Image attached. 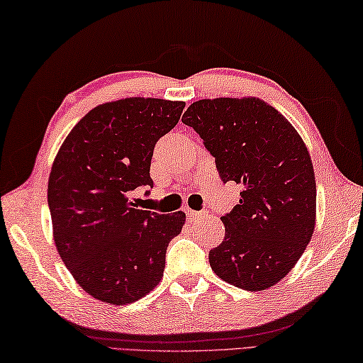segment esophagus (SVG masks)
<instances>
[{
	"mask_svg": "<svg viewBox=\"0 0 363 363\" xmlns=\"http://www.w3.org/2000/svg\"><path fill=\"white\" fill-rule=\"evenodd\" d=\"M186 214H188L189 220H197V219H201V218H205L208 213H206V211H194V210H191V208H186Z\"/></svg>",
	"mask_w": 363,
	"mask_h": 363,
	"instance_id": "esophagus-1",
	"label": "esophagus"
}]
</instances>
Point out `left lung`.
<instances>
[{"mask_svg":"<svg viewBox=\"0 0 363 363\" xmlns=\"http://www.w3.org/2000/svg\"><path fill=\"white\" fill-rule=\"evenodd\" d=\"M240 203L220 218L225 238L210 250L219 279L247 291L279 284L312 240L316 183L307 145L293 125L257 97L203 99L184 111Z\"/></svg>","mask_w":363,"mask_h":363,"instance_id":"1","label":"left lung"}]
</instances>
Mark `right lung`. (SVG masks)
I'll return each mask as SVG.
<instances>
[{
	"mask_svg": "<svg viewBox=\"0 0 363 363\" xmlns=\"http://www.w3.org/2000/svg\"><path fill=\"white\" fill-rule=\"evenodd\" d=\"M184 101L130 97L108 101L72 128L48 179L57 254L92 298L125 306L160 284L166 249L186 214L139 210L131 192L153 186L157 140L180 121Z\"/></svg>",
	"mask_w": 363,
	"mask_h": 363,
	"instance_id": "1",
	"label": "right lung"
}]
</instances>
